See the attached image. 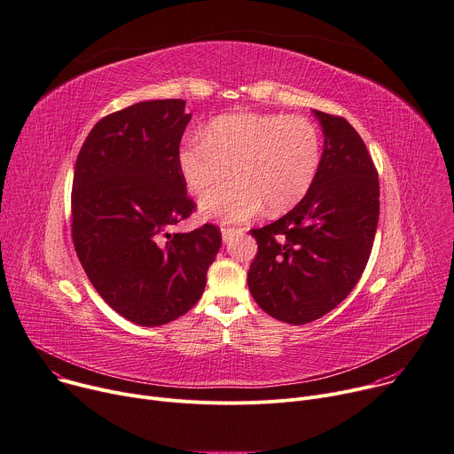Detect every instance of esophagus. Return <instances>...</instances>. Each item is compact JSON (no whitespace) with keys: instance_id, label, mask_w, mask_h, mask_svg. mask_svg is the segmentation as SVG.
Wrapping results in <instances>:
<instances>
[{"instance_id":"1","label":"esophagus","mask_w":454,"mask_h":454,"mask_svg":"<svg viewBox=\"0 0 454 454\" xmlns=\"http://www.w3.org/2000/svg\"><path fill=\"white\" fill-rule=\"evenodd\" d=\"M243 229H231V227H222V238L223 241H229L234 234H241Z\"/></svg>"}]
</instances>
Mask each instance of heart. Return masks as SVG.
<instances>
[{
	"label": "heart",
	"instance_id": "b5f03b06",
	"mask_svg": "<svg viewBox=\"0 0 454 454\" xmlns=\"http://www.w3.org/2000/svg\"><path fill=\"white\" fill-rule=\"evenodd\" d=\"M323 160V137L316 122L285 114H231L211 121L204 137L189 133L178 147V171L192 194L223 182L200 200L209 220L241 223L295 207L312 189Z\"/></svg>",
	"mask_w": 454,
	"mask_h": 454
}]
</instances>
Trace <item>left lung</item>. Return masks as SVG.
<instances>
[{"instance_id":"obj_1","label":"left lung","mask_w":454,"mask_h":454,"mask_svg":"<svg viewBox=\"0 0 454 454\" xmlns=\"http://www.w3.org/2000/svg\"><path fill=\"white\" fill-rule=\"evenodd\" d=\"M325 145L309 194L278 222L253 229L258 254L247 283L272 317L307 325L333 310L361 279L379 223V175L346 119L314 110Z\"/></svg>"}]
</instances>
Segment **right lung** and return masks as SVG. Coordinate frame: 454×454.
Here are the masks:
<instances>
[{
    "label": "right lung",
    "mask_w": 454,
    "mask_h": 454,
    "mask_svg": "<svg viewBox=\"0 0 454 454\" xmlns=\"http://www.w3.org/2000/svg\"><path fill=\"white\" fill-rule=\"evenodd\" d=\"M185 100H144L100 119L75 162L72 239L79 262L117 314L160 326L204 294L222 232L169 229L194 211L178 171Z\"/></svg>",
    "instance_id": "right-lung-1"
}]
</instances>
